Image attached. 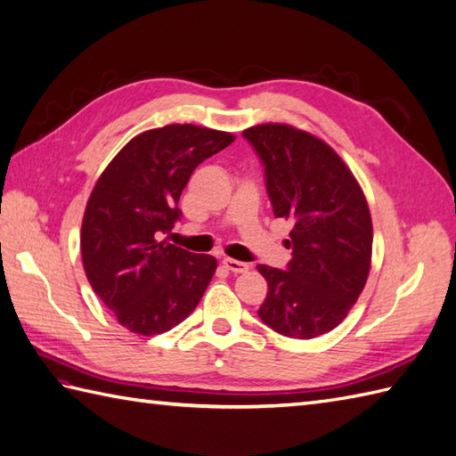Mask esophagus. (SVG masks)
<instances>
[{
  "label": "esophagus",
  "mask_w": 456,
  "mask_h": 456,
  "mask_svg": "<svg viewBox=\"0 0 456 456\" xmlns=\"http://www.w3.org/2000/svg\"><path fill=\"white\" fill-rule=\"evenodd\" d=\"M222 263H224L226 269H228L230 273H234V274H241V273H248V271H249V265L243 263V261H236V259L226 257Z\"/></svg>",
  "instance_id": "esophagus-1"
}]
</instances>
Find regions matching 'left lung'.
Returning <instances> with one entry per match:
<instances>
[{
	"label": "left lung",
	"mask_w": 456,
	"mask_h": 456,
	"mask_svg": "<svg viewBox=\"0 0 456 456\" xmlns=\"http://www.w3.org/2000/svg\"><path fill=\"white\" fill-rule=\"evenodd\" d=\"M243 137L265 166L274 216L294 224L286 269L257 265L269 288L257 315L284 337L325 335L342 323L368 281V201L338 154L312 133L263 124Z\"/></svg>",
	"instance_id": "1"
}]
</instances>
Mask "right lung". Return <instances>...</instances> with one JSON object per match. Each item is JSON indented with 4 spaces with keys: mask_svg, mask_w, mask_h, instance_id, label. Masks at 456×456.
<instances>
[{
    "mask_svg": "<svg viewBox=\"0 0 456 456\" xmlns=\"http://www.w3.org/2000/svg\"><path fill=\"white\" fill-rule=\"evenodd\" d=\"M232 141V133L190 124L151 129L98 177L83 216V265L94 294L127 330L160 335L201 302L216 259L160 238L182 216L177 201L193 170Z\"/></svg>",
    "mask_w": 456,
    "mask_h": 456,
    "instance_id": "right-lung-1",
    "label": "right lung"
}]
</instances>
